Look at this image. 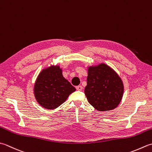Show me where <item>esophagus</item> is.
Wrapping results in <instances>:
<instances>
[{"mask_svg":"<svg viewBox=\"0 0 152 152\" xmlns=\"http://www.w3.org/2000/svg\"><path fill=\"white\" fill-rule=\"evenodd\" d=\"M82 89H83V87H82V86H76V90H77L81 91V90H82Z\"/></svg>","mask_w":152,"mask_h":152,"instance_id":"esophagus-1","label":"esophagus"}]
</instances>
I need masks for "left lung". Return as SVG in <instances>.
<instances>
[{
    "mask_svg": "<svg viewBox=\"0 0 152 152\" xmlns=\"http://www.w3.org/2000/svg\"><path fill=\"white\" fill-rule=\"evenodd\" d=\"M84 93L89 103L97 111H110L121 102L124 94L123 82L107 64L92 65L88 67Z\"/></svg>",
    "mask_w": 152,
    "mask_h": 152,
    "instance_id": "1",
    "label": "left lung"
}]
</instances>
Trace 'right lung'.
Masks as SVG:
<instances>
[{
	"label": "right lung",
	"instance_id": "add662e5",
	"mask_svg": "<svg viewBox=\"0 0 152 152\" xmlns=\"http://www.w3.org/2000/svg\"><path fill=\"white\" fill-rule=\"evenodd\" d=\"M37 102L43 108L55 109L65 102L76 88L62 75L59 65L44 68L37 76L34 86Z\"/></svg>",
	"mask_w": 152,
	"mask_h": 152
}]
</instances>
